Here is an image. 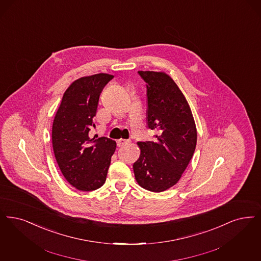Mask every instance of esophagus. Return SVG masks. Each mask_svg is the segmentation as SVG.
<instances>
[{
	"mask_svg": "<svg viewBox=\"0 0 261 261\" xmlns=\"http://www.w3.org/2000/svg\"><path fill=\"white\" fill-rule=\"evenodd\" d=\"M128 141L127 140H124V139H119V140H117V142H116V144H117V146H126V145H128Z\"/></svg>",
	"mask_w": 261,
	"mask_h": 261,
	"instance_id": "esophagus-1",
	"label": "esophagus"
}]
</instances>
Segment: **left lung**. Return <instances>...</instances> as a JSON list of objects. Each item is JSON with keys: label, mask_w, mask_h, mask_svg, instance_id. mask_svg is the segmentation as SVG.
<instances>
[{"label": "left lung", "mask_w": 261, "mask_h": 261, "mask_svg": "<svg viewBox=\"0 0 261 261\" xmlns=\"http://www.w3.org/2000/svg\"><path fill=\"white\" fill-rule=\"evenodd\" d=\"M146 83V124L156 135L139 142L141 152L133 164L141 188L162 192L175 186L194 153L197 130L181 90L164 72L139 71Z\"/></svg>", "instance_id": "8db88e82"}]
</instances>
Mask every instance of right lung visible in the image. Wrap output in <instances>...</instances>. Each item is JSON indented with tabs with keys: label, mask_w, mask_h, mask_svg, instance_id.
<instances>
[{
	"label": "right lung",
	"mask_w": 261,
	"mask_h": 261,
	"mask_svg": "<svg viewBox=\"0 0 261 261\" xmlns=\"http://www.w3.org/2000/svg\"><path fill=\"white\" fill-rule=\"evenodd\" d=\"M114 77L96 73L75 80L66 89L54 116L53 147L63 176L73 188L91 191L106 181L116 143L106 137L89 136L99 97Z\"/></svg>",
	"instance_id": "obj_1"
}]
</instances>
